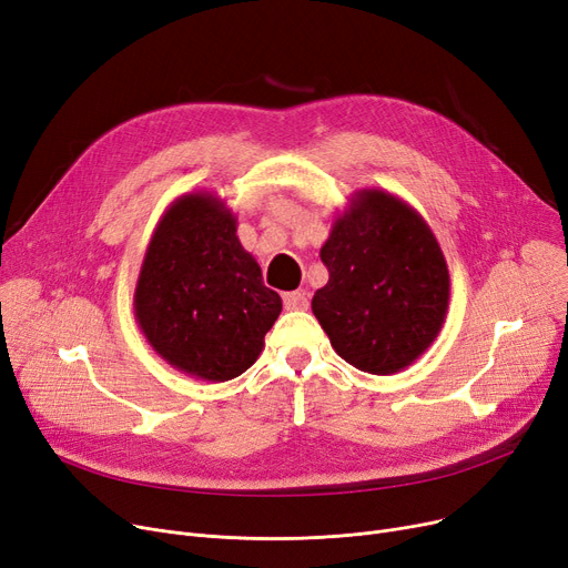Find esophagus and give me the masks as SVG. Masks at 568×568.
<instances>
[{
    "label": "esophagus",
    "mask_w": 568,
    "mask_h": 568,
    "mask_svg": "<svg viewBox=\"0 0 568 568\" xmlns=\"http://www.w3.org/2000/svg\"><path fill=\"white\" fill-rule=\"evenodd\" d=\"M283 304H285L287 311H306L308 308V296L302 290L285 292L283 294Z\"/></svg>",
    "instance_id": "esophagus-1"
}]
</instances>
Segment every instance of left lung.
<instances>
[{
	"mask_svg": "<svg viewBox=\"0 0 568 568\" xmlns=\"http://www.w3.org/2000/svg\"><path fill=\"white\" fill-rule=\"evenodd\" d=\"M329 283L313 315L338 356L373 375L412 366L449 311V268L424 216L382 189H362L320 248Z\"/></svg>",
	"mask_w": 568,
	"mask_h": 568,
	"instance_id": "left-lung-1",
	"label": "left lung"
}]
</instances>
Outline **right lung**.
I'll use <instances>...</instances> for the list:
<instances>
[{"mask_svg":"<svg viewBox=\"0 0 568 568\" xmlns=\"http://www.w3.org/2000/svg\"><path fill=\"white\" fill-rule=\"evenodd\" d=\"M140 332L172 368L204 382L248 371L283 311L214 193L179 195L149 239L133 294Z\"/></svg>","mask_w":568,"mask_h":568,"instance_id":"1","label":"right lung"}]
</instances>
